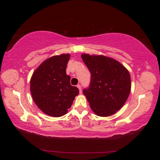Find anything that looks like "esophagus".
<instances>
[{"instance_id": "obj_1", "label": "esophagus", "mask_w": 160, "mask_h": 160, "mask_svg": "<svg viewBox=\"0 0 160 160\" xmlns=\"http://www.w3.org/2000/svg\"><path fill=\"white\" fill-rule=\"evenodd\" d=\"M77 88H78V89H79V93H80V94H81V93H82V89H81V85H77Z\"/></svg>"}]
</instances>
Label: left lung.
<instances>
[{
  "label": "left lung",
  "instance_id": "obj_1",
  "mask_svg": "<svg viewBox=\"0 0 160 160\" xmlns=\"http://www.w3.org/2000/svg\"><path fill=\"white\" fill-rule=\"evenodd\" d=\"M81 58L91 72L89 88L83 90L91 110L100 117H108L122 108L128 98L132 83L128 70L113 58L90 55Z\"/></svg>",
  "mask_w": 160,
  "mask_h": 160
}]
</instances>
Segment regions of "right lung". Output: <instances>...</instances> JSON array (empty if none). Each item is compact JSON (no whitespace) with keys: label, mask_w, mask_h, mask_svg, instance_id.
<instances>
[{"label":"right lung","mask_w":160,"mask_h":160,"mask_svg":"<svg viewBox=\"0 0 160 160\" xmlns=\"http://www.w3.org/2000/svg\"><path fill=\"white\" fill-rule=\"evenodd\" d=\"M70 54L52 56L43 61L33 72L31 79V93L37 107L43 113L59 118L65 115L79 89L71 85L66 73Z\"/></svg>","instance_id":"1"}]
</instances>
